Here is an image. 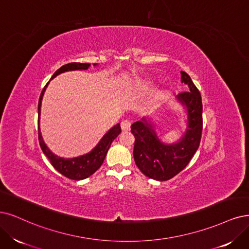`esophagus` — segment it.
Here are the masks:
<instances>
[{
	"label": "esophagus",
	"mask_w": 249,
	"mask_h": 249,
	"mask_svg": "<svg viewBox=\"0 0 249 249\" xmlns=\"http://www.w3.org/2000/svg\"><path fill=\"white\" fill-rule=\"evenodd\" d=\"M130 126H131V122L129 121V120H123V121L121 122V128L123 131L130 130Z\"/></svg>",
	"instance_id": "1"
}]
</instances>
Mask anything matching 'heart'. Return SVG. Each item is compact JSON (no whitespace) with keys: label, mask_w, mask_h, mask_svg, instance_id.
I'll return each mask as SVG.
<instances>
[{"label":"heart","mask_w":249,"mask_h":249,"mask_svg":"<svg viewBox=\"0 0 249 249\" xmlns=\"http://www.w3.org/2000/svg\"><path fill=\"white\" fill-rule=\"evenodd\" d=\"M160 98H161V97H159V99H160Z\"/></svg>","instance_id":"heart-1"}]
</instances>
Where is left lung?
I'll list each match as a JSON object with an SVG mask.
<instances>
[{"mask_svg": "<svg viewBox=\"0 0 249 249\" xmlns=\"http://www.w3.org/2000/svg\"><path fill=\"white\" fill-rule=\"evenodd\" d=\"M181 82L189 91L181 92L178 100L188 113L187 130L181 139L172 144L163 143L153 125L145 118L131 125L135 137L133 157L136 166L150 178L165 181L185 168L199 148L202 134V98L199 90L186 71H180Z\"/></svg>", "mask_w": 249, "mask_h": 249, "instance_id": "left-lung-1", "label": "left lung"}]
</instances>
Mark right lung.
I'll use <instances>...</instances> for the list:
<instances>
[{
	"label": "right lung",
	"instance_id": "right-lung-1",
	"mask_svg": "<svg viewBox=\"0 0 249 249\" xmlns=\"http://www.w3.org/2000/svg\"><path fill=\"white\" fill-rule=\"evenodd\" d=\"M94 66H96V64H94ZM89 67H90L89 63H80V62H71L68 64H64V66H62L60 69H58L53 73L51 79L55 78L56 76H58L59 73L64 71H76V70H88ZM48 83L46 84V86L42 91L40 99H39V104H38V115H39L38 133H39V142H40L41 149L43 153L46 155V157L49 159L52 166L58 172H60L62 176L73 180H81V179L87 178L90 176H92V174H93L101 166V164L104 163V160L106 158L110 144H112V142H114L116 137L121 133V127H120V124H117L113 128H110V129L103 136V139L100 140V142L96 144L95 148L88 154L79 156V157H76V158H71V159H64V158L58 157V156L53 154L48 149V146L46 145V143L43 141V137L41 135V130H40L41 105H42L44 92L46 90V87L48 85Z\"/></svg>",
	"mask_w": 249,
	"mask_h": 249
}]
</instances>
